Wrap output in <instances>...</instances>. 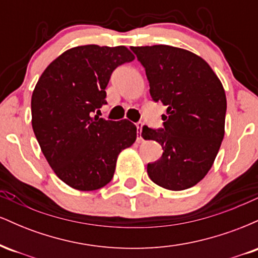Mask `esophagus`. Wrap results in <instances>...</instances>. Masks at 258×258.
Segmentation results:
<instances>
[{
	"label": "esophagus",
	"mask_w": 258,
	"mask_h": 258,
	"mask_svg": "<svg viewBox=\"0 0 258 258\" xmlns=\"http://www.w3.org/2000/svg\"><path fill=\"white\" fill-rule=\"evenodd\" d=\"M143 125H144V123H142V122H138L137 125H136V126H137V130H138V131H137V135H138L137 139L139 142L143 141V138H142V128H143Z\"/></svg>",
	"instance_id": "1"
}]
</instances>
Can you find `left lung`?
<instances>
[{
    "mask_svg": "<svg viewBox=\"0 0 258 258\" xmlns=\"http://www.w3.org/2000/svg\"><path fill=\"white\" fill-rule=\"evenodd\" d=\"M146 68L150 96L167 106L164 128H142L161 144L162 156L147 171L155 184L184 190L206 176L224 137L227 99L221 80L205 59L167 44L131 47Z\"/></svg>",
    "mask_w": 258,
    "mask_h": 258,
    "instance_id": "obj_1",
    "label": "left lung"
}]
</instances>
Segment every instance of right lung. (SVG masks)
Instances as JSON below:
<instances>
[{
	"label": "right lung",
	"instance_id": "right-lung-1",
	"mask_svg": "<svg viewBox=\"0 0 258 258\" xmlns=\"http://www.w3.org/2000/svg\"><path fill=\"white\" fill-rule=\"evenodd\" d=\"M133 59L125 46L73 47L44 69L35 86L32 130L49 166L74 189L91 191L108 184L119 154L137 138V127L127 119L93 116L106 103L111 73Z\"/></svg>",
	"mask_w": 258,
	"mask_h": 258
}]
</instances>
